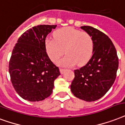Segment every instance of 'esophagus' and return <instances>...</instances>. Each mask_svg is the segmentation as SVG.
Returning <instances> with one entry per match:
<instances>
[{"label": "esophagus", "instance_id": "34e87169", "mask_svg": "<svg viewBox=\"0 0 125 125\" xmlns=\"http://www.w3.org/2000/svg\"><path fill=\"white\" fill-rule=\"evenodd\" d=\"M60 73H62V74H63V73H64V71L65 69H63V68H60Z\"/></svg>", "mask_w": 125, "mask_h": 125}]
</instances>
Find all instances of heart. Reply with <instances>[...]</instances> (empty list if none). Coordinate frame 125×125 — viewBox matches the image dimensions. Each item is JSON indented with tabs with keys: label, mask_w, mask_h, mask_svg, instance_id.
I'll use <instances>...</instances> for the list:
<instances>
[{
	"label": "heart",
	"mask_w": 125,
	"mask_h": 125,
	"mask_svg": "<svg viewBox=\"0 0 125 125\" xmlns=\"http://www.w3.org/2000/svg\"><path fill=\"white\" fill-rule=\"evenodd\" d=\"M54 38L47 39L45 41L46 51L53 62L58 61L64 50L66 56L58 62L62 66L71 67L76 63L81 66L91 58L94 52V40L87 32L67 27L55 31Z\"/></svg>",
	"instance_id": "b5f03b06"
}]
</instances>
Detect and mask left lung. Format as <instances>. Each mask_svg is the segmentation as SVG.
I'll return each instance as SVG.
<instances>
[{
	"mask_svg": "<svg viewBox=\"0 0 125 125\" xmlns=\"http://www.w3.org/2000/svg\"><path fill=\"white\" fill-rule=\"evenodd\" d=\"M81 28L92 35L94 52L85 65L74 70L71 90L78 98L93 102L104 96L114 83L119 58L115 46L105 33L91 26Z\"/></svg>",
	"mask_w": 125,
	"mask_h": 125,
	"instance_id": "obj_1",
	"label": "left lung"
}]
</instances>
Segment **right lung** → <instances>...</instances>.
I'll return each instance as SVG.
<instances>
[{"instance_id":"right-lung-1","label":"right lung","mask_w":125,"mask_h":125,"mask_svg":"<svg viewBox=\"0 0 125 125\" xmlns=\"http://www.w3.org/2000/svg\"><path fill=\"white\" fill-rule=\"evenodd\" d=\"M56 25H40L23 33L12 50L9 62L10 79L24 100L39 102L50 96L54 82L60 75L45 49L46 37Z\"/></svg>"}]
</instances>
